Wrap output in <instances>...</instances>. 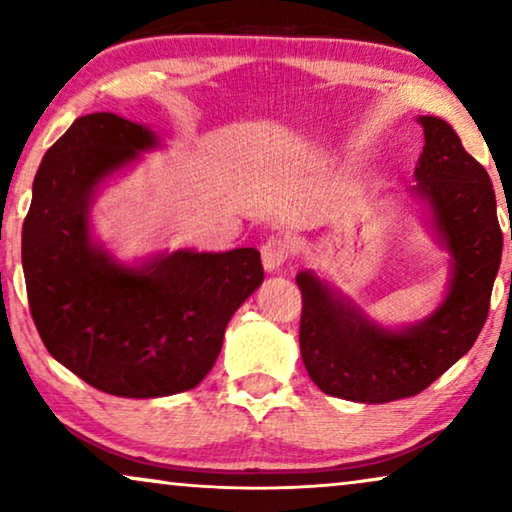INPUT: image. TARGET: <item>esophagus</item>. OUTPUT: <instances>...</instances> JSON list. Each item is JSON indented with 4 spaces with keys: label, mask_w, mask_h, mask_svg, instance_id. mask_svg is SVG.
Here are the masks:
<instances>
[{
    "label": "esophagus",
    "mask_w": 512,
    "mask_h": 512,
    "mask_svg": "<svg viewBox=\"0 0 512 512\" xmlns=\"http://www.w3.org/2000/svg\"><path fill=\"white\" fill-rule=\"evenodd\" d=\"M291 242L282 235H272L268 242L261 247V258H263V268L268 272H277L282 265L291 258Z\"/></svg>",
    "instance_id": "1"
}]
</instances>
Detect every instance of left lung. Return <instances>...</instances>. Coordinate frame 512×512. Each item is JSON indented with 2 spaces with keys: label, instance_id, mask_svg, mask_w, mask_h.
Segmentation results:
<instances>
[{
  "label": "left lung",
  "instance_id": "obj_1",
  "mask_svg": "<svg viewBox=\"0 0 512 512\" xmlns=\"http://www.w3.org/2000/svg\"><path fill=\"white\" fill-rule=\"evenodd\" d=\"M419 123L426 144L412 193L426 200L452 254L450 291L422 324L387 331L317 275L300 272V354L312 382L328 396L356 403L417 396L473 347L487 321L503 249L492 179L450 123L436 116Z\"/></svg>",
  "mask_w": 512,
  "mask_h": 512
}]
</instances>
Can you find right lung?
Returning a JSON list of instances; mask_svg holds the SVG:
<instances>
[{
	"instance_id": "right-lung-1",
	"label": "right lung",
	"mask_w": 512,
	"mask_h": 512,
	"mask_svg": "<svg viewBox=\"0 0 512 512\" xmlns=\"http://www.w3.org/2000/svg\"><path fill=\"white\" fill-rule=\"evenodd\" d=\"M156 142L107 111L76 118L41 160L23 223L27 300L46 349L90 387L123 398L200 384L233 312L263 282L254 247L174 251L125 268L90 242L95 186Z\"/></svg>"
}]
</instances>
